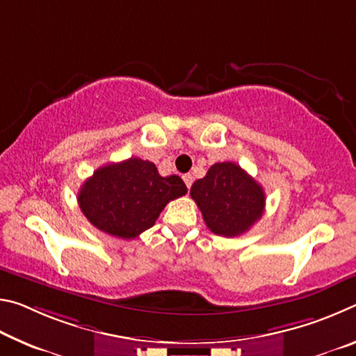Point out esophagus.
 <instances>
[{
	"label": "esophagus",
	"mask_w": 356,
	"mask_h": 356,
	"mask_svg": "<svg viewBox=\"0 0 356 356\" xmlns=\"http://www.w3.org/2000/svg\"><path fill=\"white\" fill-rule=\"evenodd\" d=\"M182 179H184V182L186 185V188H190L191 184H193V176H191V174H184Z\"/></svg>",
	"instance_id": "obj_1"
}]
</instances>
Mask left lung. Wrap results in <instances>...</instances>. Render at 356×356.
Here are the masks:
<instances>
[{
  "mask_svg": "<svg viewBox=\"0 0 356 356\" xmlns=\"http://www.w3.org/2000/svg\"><path fill=\"white\" fill-rule=\"evenodd\" d=\"M190 195L207 227L216 236L237 237L261 220L265 193L261 185L232 161L210 166L206 177L193 184Z\"/></svg>",
  "mask_w": 356,
  "mask_h": 356,
  "instance_id": "left-lung-1",
  "label": "left lung"
}]
</instances>
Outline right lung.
Here are the masks:
<instances>
[{
  "instance_id": "1",
  "label": "right lung",
  "mask_w": 356,
  "mask_h": 356,
  "mask_svg": "<svg viewBox=\"0 0 356 356\" xmlns=\"http://www.w3.org/2000/svg\"><path fill=\"white\" fill-rule=\"evenodd\" d=\"M185 193L179 176L161 177L154 163L134 156L94 171L81 185L78 204L92 226L129 240L152 227L166 204Z\"/></svg>"
}]
</instances>
